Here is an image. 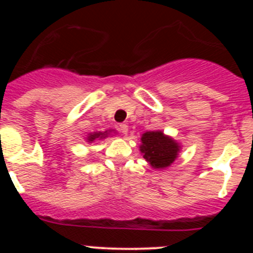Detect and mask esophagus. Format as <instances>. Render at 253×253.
I'll list each match as a JSON object with an SVG mask.
<instances>
[{"instance_id": "obj_1", "label": "esophagus", "mask_w": 253, "mask_h": 253, "mask_svg": "<svg viewBox=\"0 0 253 253\" xmlns=\"http://www.w3.org/2000/svg\"><path fill=\"white\" fill-rule=\"evenodd\" d=\"M119 129H120V131H121L124 134H127V132H128V126H127L126 124H121V125H120V126H119Z\"/></svg>"}]
</instances>
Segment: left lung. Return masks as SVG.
<instances>
[{"label":"left lung","mask_w":253,"mask_h":253,"mask_svg":"<svg viewBox=\"0 0 253 253\" xmlns=\"http://www.w3.org/2000/svg\"><path fill=\"white\" fill-rule=\"evenodd\" d=\"M139 150L143 158L154 169L170 167L180 153L181 145L162 131H149L142 134Z\"/></svg>","instance_id":"1"}]
</instances>
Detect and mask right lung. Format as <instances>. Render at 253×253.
Returning a JSON list of instances; mask_svg holds the SVG:
<instances>
[{"mask_svg": "<svg viewBox=\"0 0 253 253\" xmlns=\"http://www.w3.org/2000/svg\"><path fill=\"white\" fill-rule=\"evenodd\" d=\"M110 132V131H109ZM108 131L105 132H94V133H90L88 136V138H86V142H94L95 139H103V138H106L109 134Z\"/></svg>", "mask_w": 253, "mask_h": 253, "instance_id": "right-lung-1", "label": "right lung"}]
</instances>
